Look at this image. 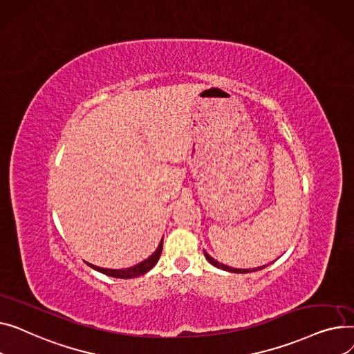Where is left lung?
<instances>
[{"mask_svg":"<svg viewBox=\"0 0 354 354\" xmlns=\"http://www.w3.org/2000/svg\"><path fill=\"white\" fill-rule=\"evenodd\" d=\"M204 256H205V259L209 260V263H212L213 266H216L217 268H221V270H225V272H232V273H250V272H259V270H263L264 267H267V266H261V267H257V268H250V270H241V268H233V267H228V266H224V264H221V263H218V261H216L212 256H209L205 252H204Z\"/></svg>","mask_w":354,"mask_h":354,"instance_id":"obj_1","label":"left lung"}]
</instances>
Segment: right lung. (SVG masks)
I'll return each instance as SVG.
<instances>
[{"label":"right lung","mask_w":354,"mask_h":354,"mask_svg":"<svg viewBox=\"0 0 354 354\" xmlns=\"http://www.w3.org/2000/svg\"><path fill=\"white\" fill-rule=\"evenodd\" d=\"M161 252H162V240L161 243L158 244L157 250L147 259L144 260L141 263H138L137 266H133L130 268H124V270H111V268H102V267H97V266H93V264H88L90 267H93L94 270H97V272L100 273H104L107 274L110 277H117V279H133V277H138V276H142L149 272V270H151L156 263L158 261L160 256H161Z\"/></svg>","instance_id":"1"}]
</instances>
